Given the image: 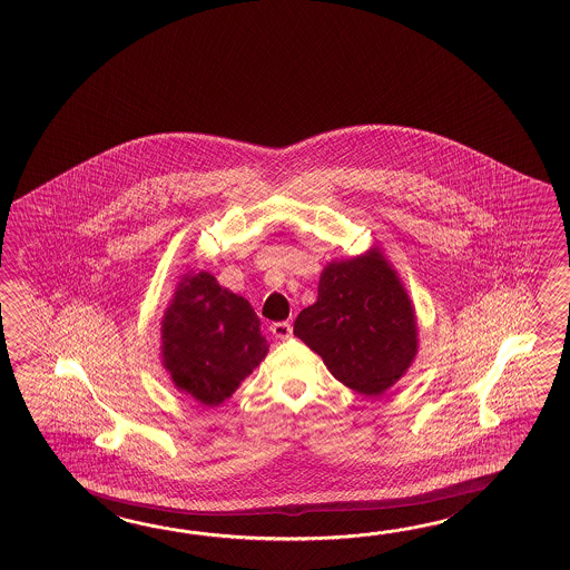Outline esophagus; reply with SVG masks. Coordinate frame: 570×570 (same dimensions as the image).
Segmentation results:
<instances>
[{
	"instance_id": "1",
	"label": "esophagus",
	"mask_w": 570,
	"mask_h": 570,
	"mask_svg": "<svg viewBox=\"0 0 570 570\" xmlns=\"http://www.w3.org/2000/svg\"><path fill=\"white\" fill-rule=\"evenodd\" d=\"M271 332H273L275 338L287 340L293 334V327H291L289 322H277V324L271 326Z\"/></svg>"
}]
</instances>
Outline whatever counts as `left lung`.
Listing matches in <instances>:
<instances>
[{
	"mask_svg": "<svg viewBox=\"0 0 570 570\" xmlns=\"http://www.w3.org/2000/svg\"><path fill=\"white\" fill-rule=\"evenodd\" d=\"M293 334L322 356L342 385L366 397L393 387L417 354L412 299L376 246L327 263L317 302L297 315Z\"/></svg>",
	"mask_w": 570,
	"mask_h": 570,
	"instance_id": "8db88e82",
	"label": "left lung"
}]
</instances>
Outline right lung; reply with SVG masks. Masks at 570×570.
Segmentation results:
<instances>
[{
	"instance_id": "obj_1",
	"label": "right lung",
	"mask_w": 570,
	"mask_h": 570,
	"mask_svg": "<svg viewBox=\"0 0 570 570\" xmlns=\"http://www.w3.org/2000/svg\"><path fill=\"white\" fill-rule=\"evenodd\" d=\"M267 352L250 303L206 271L183 275L160 322V358L175 387L216 407Z\"/></svg>"
}]
</instances>
